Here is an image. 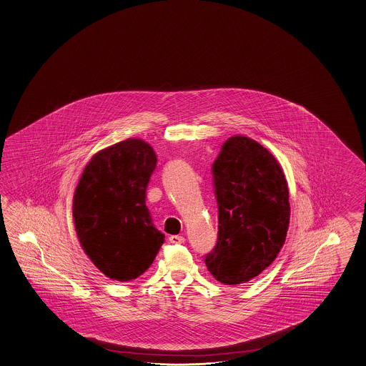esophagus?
<instances>
[{
    "mask_svg": "<svg viewBox=\"0 0 366 366\" xmlns=\"http://www.w3.org/2000/svg\"><path fill=\"white\" fill-rule=\"evenodd\" d=\"M169 242L170 243H173V244H179V243H184V242H185V238L181 237V235H170Z\"/></svg>",
    "mask_w": 366,
    "mask_h": 366,
    "instance_id": "1",
    "label": "esophagus"
}]
</instances>
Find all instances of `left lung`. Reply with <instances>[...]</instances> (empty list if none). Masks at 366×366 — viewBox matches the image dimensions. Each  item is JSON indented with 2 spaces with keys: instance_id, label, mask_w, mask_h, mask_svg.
I'll use <instances>...</instances> for the list:
<instances>
[{
  "instance_id": "1",
  "label": "left lung",
  "mask_w": 366,
  "mask_h": 366,
  "mask_svg": "<svg viewBox=\"0 0 366 366\" xmlns=\"http://www.w3.org/2000/svg\"><path fill=\"white\" fill-rule=\"evenodd\" d=\"M218 242L206 257L222 285L247 283L275 260L290 224V196L275 156L258 142L235 134L213 164Z\"/></svg>"
}]
</instances>
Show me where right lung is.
Segmentation results:
<instances>
[{"instance_id": "1", "label": "right lung", "mask_w": 366, "mask_h": 366, "mask_svg": "<svg viewBox=\"0 0 366 366\" xmlns=\"http://www.w3.org/2000/svg\"><path fill=\"white\" fill-rule=\"evenodd\" d=\"M156 162L149 144L127 139L97 152L74 192L72 219L81 249L112 280L140 277L164 242L145 205Z\"/></svg>"}]
</instances>
